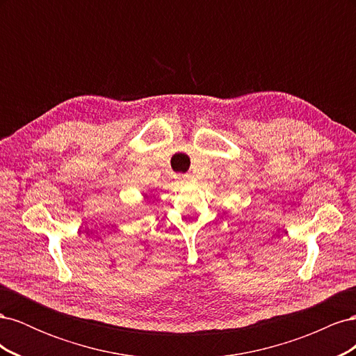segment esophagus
Segmentation results:
<instances>
[{"instance_id":"34e87169","label":"esophagus","mask_w":356,"mask_h":356,"mask_svg":"<svg viewBox=\"0 0 356 356\" xmlns=\"http://www.w3.org/2000/svg\"><path fill=\"white\" fill-rule=\"evenodd\" d=\"M191 179H193V178H191L190 175H182V177H181V181H184V182H188V181H191Z\"/></svg>"}]
</instances>
